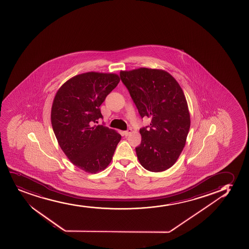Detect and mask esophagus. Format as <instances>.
<instances>
[{
  "mask_svg": "<svg viewBox=\"0 0 249 249\" xmlns=\"http://www.w3.org/2000/svg\"><path fill=\"white\" fill-rule=\"evenodd\" d=\"M131 132H132V130L131 129L129 128L128 130H126V131H124V135L127 137L129 135L131 134Z\"/></svg>",
  "mask_w": 249,
  "mask_h": 249,
  "instance_id": "1",
  "label": "esophagus"
}]
</instances>
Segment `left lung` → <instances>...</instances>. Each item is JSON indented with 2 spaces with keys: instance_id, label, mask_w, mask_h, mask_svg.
Segmentation results:
<instances>
[{
  "instance_id": "8db88e82",
  "label": "left lung",
  "mask_w": 249,
  "mask_h": 249,
  "mask_svg": "<svg viewBox=\"0 0 249 249\" xmlns=\"http://www.w3.org/2000/svg\"><path fill=\"white\" fill-rule=\"evenodd\" d=\"M120 77L141 117L151 118L150 128L140 130L142 142L136 148L138 160L147 171H165L179 158L190 127L181 87L171 74L157 69L122 70Z\"/></svg>"
}]
</instances>
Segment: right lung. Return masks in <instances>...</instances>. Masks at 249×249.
Here are the masks:
<instances>
[{"label": "right lung", "mask_w": 249, "mask_h": 249, "mask_svg": "<svg viewBox=\"0 0 249 249\" xmlns=\"http://www.w3.org/2000/svg\"><path fill=\"white\" fill-rule=\"evenodd\" d=\"M120 82L117 73L88 72L59 88L51 107V124L59 146L87 173L105 170L121 140L118 131L98 125L100 105Z\"/></svg>", "instance_id": "add662e5"}]
</instances>
